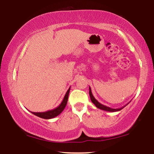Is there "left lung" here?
<instances>
[{"label":"left lung","mask_w":154,"mask_h":154,"mask_svg":"<svg viewBox=\"0 0 154 154\" xmlns=\"http://www.w3.org/2000/svg\"><path fill=\"white\" fill-rule=\"evenodd\" d=\"M89 94H90V99H91V100H92V102L95 105V106H96V107L97 108H98V109H102V110H103V111H109V112H116V111H120L121 109H122L123 108H124L125 106H126L127 105H126L125 106H122V107H121V108H119V109H112V108H111V107H109V106H105V105H102V104L101 103H100L98 102V101L96 100V99L94 97V96L92 95V90H91V88H90V87H89Z\"/></svg>","instance_id":"obj_1"}]
</instances>
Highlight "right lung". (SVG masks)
<instances>
[{"label":"right lung","mask_w":154,"mask_h":154,"mask_svg":"<svg viewBox=\"0 0 154 154\" xmlns=\"http://www.w3.org/2000/svg\"><path fill=\"white\" fill-rule=\"evenodd\" d=\"M70 89H71V87L69 88V90H67V92L65 94L64 97L62 100V103H60L58 106H57L56 108L52 109V110H49L48 111H45V112H31L32 114L35 115V116L39 117L43 119H51L55 118V117L58 116V115L60 114L62 111L64 110L65 106H66V104H67V101H68V98H69V92H70Z\"/></svg>","instance_id":"obj_1"}]
</instances>
